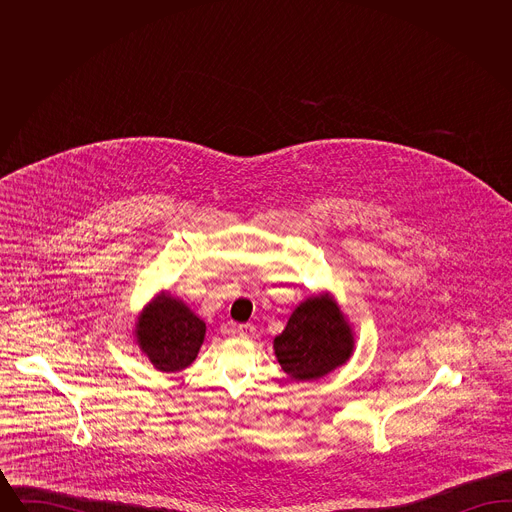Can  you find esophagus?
<instances>
[{
	"mask_svg": "<svg viewBox=\"0 0 512 512\" xmlns=\"http://www.w3.org/2000/svg\"><path fill=\"white\" fill-rule=\"evenodd\" d=\"M236 334L244 340H253L255 338V326L253 324H238Z\"/></svg>",
	"mask_w": 512,
	"mask_h": 512,
	"instance_id": "1",
	"label": "esophagus"
}]
</instances>
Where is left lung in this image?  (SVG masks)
Here are the masks:
<instances>
[{
	"label": "left lung",
	"instance_id": "obj_1",
	"mask_svg": "<svg viewBox=\"0 0 512 512\" xmlns=\"http://www.w3.org/2000/svg\"><path fill=\"white\" fill-rule=\"evenodd\" d=\"M274 355L295 382H311L345 365L355 351V332L332 293L307 297L293 309Z\"/></svg>",
	"mask_w": 512,
	"mask_h": 512
}]
</instances>
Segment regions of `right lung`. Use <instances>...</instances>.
I'll return each mask as SVG.
<instances>
[{
  "label": "right lung",
  "instance_id": "obj_1",
  "mask_svg": "<svg viewBox=\"0 0 512 512\" xmlns=\"http://www.w3.org/2000/svg\"><path fill=\"white\" fill-rule=\"evenodd\" d=\"M205 330V322L180 297L161 292L144 305L132 334L153 368L172 374L194 363Z\"/></svg>",
  "mask_w": 512,
  "mask_h": 512
}]
</instances>
